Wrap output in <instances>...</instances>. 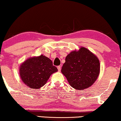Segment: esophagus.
Here are the masks:
<instances>
[{
	"mask_svg": "<svg viewBox=\"0 0 121 121\" xmlns=\"http://www.w3.org/2000/svg\"><path fill=\"white\" fill-rule=\"evenodd\" d=\"M57 69H58V71H60V70H61V66H57Z\"/></svg>",
	"mask_w": 121,
	"mask_h": 121,
	"instance_id": "1",
	"label": "esophagus"
}]
</instances>
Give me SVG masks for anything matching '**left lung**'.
<instances>
[{
	"mask_svg": "<svg viewBox=\"0 0 121 121\" xmlns=\"http://www.w3.org/2000/svg\"><path fill=\"white\" fill-rule=\"evenodd\" d=\"M61 71L71 87L83 90L92 86L98 77L99 60L88 49L82 47L66 57Z\"/></svg>",
	"mask_w": 121,
	"mask_h": 121,
	"instance_id": "1",
	"label": "left lung"
}]
</instances>
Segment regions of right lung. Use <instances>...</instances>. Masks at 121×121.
Returning <instances> with one entry per match:
<instances>
[{"label":"right lung","mask_w":121,"mask_h":121,"mask_svg":"<svg viewBox=\"0 0 121 121\" xmlns=\"http://www.w3.org/2000/svg\"><path fill=\"white\" fill-rule=\"evenodd\" d=\"M57 71L51 59L41 55L26 60L20 66V74L27 86L38 89L45 85L52 73Z\"/></svg>","instance_id":"add662e5"}]
</instances>
